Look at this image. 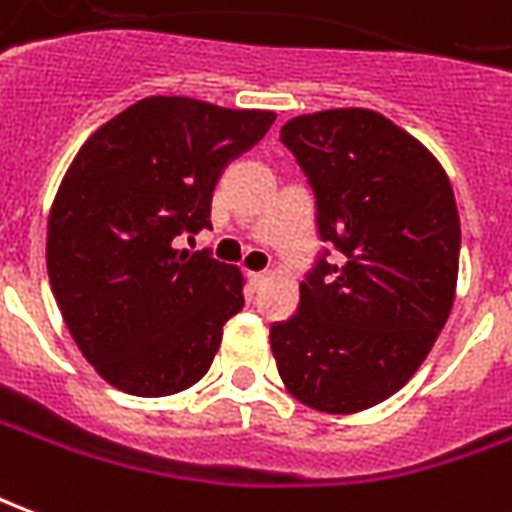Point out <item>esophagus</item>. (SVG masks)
Listing matches in <instances>:
<instances>
[{
    "mask_svg": "<svg viewBox=\"0 0 512 512\" xmlns=\"http://www.w3.org/2000/svg\"><path fill=\"white\" fill-rule=\"evenodd\" d=\"M250 284H253V289H262L267 281H270V273H248Z\"/></svg>",
    "mask_w": 512,
    "mask_h": 512,
    "instance_id": "1",
    "label": "esophagus"
}]
</instances>
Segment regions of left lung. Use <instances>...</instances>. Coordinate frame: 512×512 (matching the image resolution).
<instances>
[{"instance_id": "1", "label": "left lung", "mask_w": 512, "mask_h": 512, "mask_svg": "<svg viewBox=\"0 0 512 512\" xmlns=\"http://www.w3.org/2000/svg\"><path fill=\"white\" fill-rule=\"evenodd\" d=\"M317 195L322 256L292 320L270 328L278 375L308 408L358 413L413 378L449 320L460 217L447 170L375 110L297 115L281 129Z\"/></svg>"}]
</instances>
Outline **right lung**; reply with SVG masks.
<instances>
[{
  "instance_id": "1",
  "label": "right lung",
  "mask_w": 512,
  "mask_h": 512,
  "mask_svg": "<svg viewBox=\"0 0 512 512\" xmlns=\"http://www.w3.org/2000/svg\"><path fill=\"white\" fill-rule=\"evenodd\" d=\"M273 121L270 110L148 96L76 151L49 212L46 267L76 347L110 386L168 397L209 372L245 278L173 242L212 226L220 173Z\"/></svg>"
}]
</instances>
